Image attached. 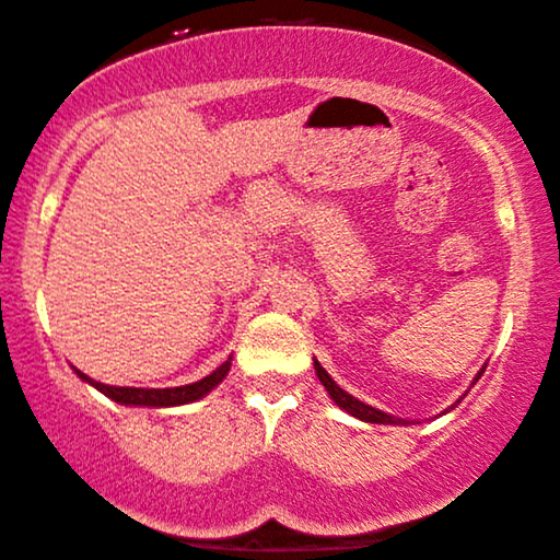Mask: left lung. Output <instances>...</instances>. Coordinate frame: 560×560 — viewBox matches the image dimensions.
I'll return each instance as SVG.
<instances>
[{
	"label": "left lung",
	"instance_id": "obj_1",
	"mask_svg": "<svg viewBox=\"0 0 560 560\" xmlns=\"http://www.w3.org/2000/svg\"><path fill=\"white\" fill-rule=\"evenodd\" d=\"M482 370H485V368H482ZM482 370H480V373H477V378H475V381H480ZM315 375H318V381L323 383V386H326L328 396H331L336 407H341V409H345V412H349L352 417H357V420H362V422H373V425H407V420H401V417H394V415L381 412V409L370 407V404L360 401V399H354L352 394H347L345 388H339V383H336V381L331 378V375H328L326 370L320 368V362H318V360H315ZM456 404H459V401H456ZM456 404H454V407H456ZM454 407H451V409H454ZM446 412H448V409H446Z\"/></svg>",
	"mask_w": 560,
	"mask_h": 560
}]
</instances>
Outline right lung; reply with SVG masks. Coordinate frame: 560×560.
Instances as JSON below:
<instances>
[{
  "label": "right lung",
  "mask_w": 560,
  "mask_h": 560,
  "mask_svg": "<svg viewBox=\"0 0 560 560\" xmlns=\"http://www.w3.org/2000/svg\"><path fill=\"white\" fill-rule=\"evenodd\" d=\"M229 368H232V357L226 362H221L219 368L213 370L211 375L206 378L187 383V386H177V388H130V386H106V383H98L93 378H88L85 373H75L80 375V381H85L88 386H93L96 390H101L104 396H109L112 401L125 404V407H179V404H190L203 399L206 394L219 386L221 381L226 378Z\"/></svg>",
  "instance_id": "right-lung-1"
}]
</instances>
